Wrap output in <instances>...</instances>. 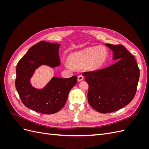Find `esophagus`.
Listing matches in <instances>:
<instances>
[{
	"mask_svg": "<svg viewBox=\"0 0 149 149\" xmlns=\"http://www.w3.org/2000/svg\"><path fill=\"white\" fill-rule=\"evenodd\" d=\"M83 79H84V77H83V76H82V75H79L78 76V81H79V82L83 80Z\"/></svg>",
	"mask_w": 149,
	"mask_h": 149,
	"instance_id": "34e87169",
	"label": "esophagus"
}]
</instances>
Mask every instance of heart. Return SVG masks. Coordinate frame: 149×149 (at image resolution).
I'll list each match as a JSON object with an SVG mask.
<instances>
[{
    "mask_svg": "<svg viewBox=\"0 0 149 149\" xmlns=\"http://www.w3.org/2000/svg\"><path fill=\"white\" fill-rule=\"evenodd\" d=\"M108 50L104 46H95L86 48L81 50L71 53L68 56L66 66H72L79 70L83 67L88 71H96L105 63L108 57Z\"/></svg>",
    "mask_w": 149,
    "mask_h": 149,
    "instance_id": "1",
    "label": "heart"
}]
</instances>
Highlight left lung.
I'll list each match as a JSON object with an SVG mask.
<instances>
[{
    "label": "left lung",
    "instance_id": "8db88e82",
    "mask_svg": "<svg viewBox=\"0 0 149 149\" xmlns=\"http://www.w3.org/2000/svg\"><path fill=\"white\" fill-rule=\"evenodd\" d=\"M106 45L112 51V60L118 61L104 69L83 73L89 85L88 102L101 113L116 111L131 102L140 75L136 59L124 46Z\"/></svg>",
    "mask_w": 149,
    "mask_h": 149
}]
</instances>
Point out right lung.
I'll return each mask as SVG.
<instances>
[{"instance_id": "1", "label": "right lung", "mask_w": 149, "mask_h": 149, "mask_svg": "<svg viewBox=\"0 0 149 149\" xmlns=\"http://www.w3.org/2000/svg\"><path fill=\"white\" fill-rule=\"evenodd\" d=\"M60 44L41 41L31 47L19 61L16 68L15 87L24 104L29 109L45 114L59 111L65 104L71 88L77 83V76L69 78L53 77L43 88L31 84L35 70L42 65L52 68L61 64Z\"/></svg>"}]
</instances>
